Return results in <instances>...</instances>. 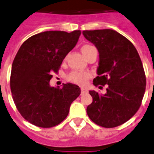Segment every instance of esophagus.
<instances>
[{
	"mask_svg": "<svg viewBox=\"0 0 154 154\" xmlns=\"http://www.w3.org/2000/svg\"><path fill=\"white\" fill-rule=\"evenodd\" d=\"M81 93H82V94H86V93H87V90H86V88H81Z\"/></svg>",
	"mask_w": 154,
	"mask_h": 154,
	"instance_id": "esophagus-1",
	"label": "esophagus"
}]
</instances>
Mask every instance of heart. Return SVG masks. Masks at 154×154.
I'll return each instance as SVG.
<instances>
[{
  "label": "heart",
  "instance_id": "obj_1",
  "mask_svg": "<svg viewBox=\"0 0 154 154\" xmlns=\"http://www.w3.org/2000/svg\"><path fill=\"white\" fill-rule=\"evenodd\" d=\"M95 49L94 46L90 45H83L82 47V52L84 54V56L87 57L88 54L90 53V51ZM91 77V74L87 72H77V71H73L70 72L67 76V79L69 82H71L72 83L77 84V85H85L88 80L89 78Z\"/></svg>",
  "mask_w": 154,
  "mask_h": 154
}]
</instances>
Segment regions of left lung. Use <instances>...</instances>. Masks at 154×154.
I'll return each mask as SVG.
<instances>
[{
	"label": "left lung",
	"mask_w": 154,
	"mask_h": 154,
	"mask_svg": "<svg viewBox=\"0 0 154 154\" xmlns=\"http://www.w3.org/2000/svg\"><path fill=\"white\" fill-rule=\"evenodd\" d=\"M99 51L98 76L93 80L100 88L107 85L105 94L94 91L86 112L99 126H120L135 114L144 97L146 78L136 49L129 40L112 29L82 32Z\"/></svg>",
	"instance_id": "obj_1"
}]
</instances>
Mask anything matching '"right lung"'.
<instances>
[{"label": "right lung", "instance_id": "1", "mask_svg": "<svg viewBox=\"0 0 154 154\" xmlns=\"http://www.w3.org/2000/svg\"><path fill=\"white\" fill-rule=\"evenodd\" d=\"M80 35V30L46 31L29 37L17 52L10 89L19 112L30 123L43 128L59 125L80 95V87L75 84H63L62 88L50 85L52 72H58Z\"/></svg>", "mask_w": 154, "mask_h": 154}]
</instances>
